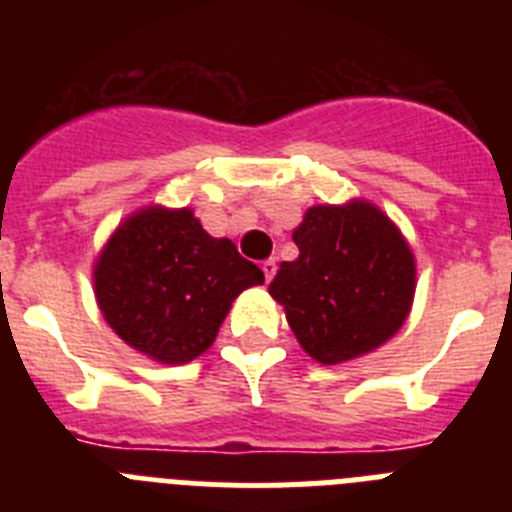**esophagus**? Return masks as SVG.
Masks as SVG:
<instances>
[{
	"instance_id": "34e87169",
	"label": "esophagus",
	"mask_w": 512,
	"mask_h": 512,
	"mask_svg": "<svg viewBox=\"0 0 512 512\" xmlns=\"http://www.w3.org/2000/svg\"><path fill=\"white\" fill-rule=\"evenodd\" d=\"M261 269H264V279H266V282H271V277L277 274V261L266 259L264 264H261Z\"/></svg>"
}]
</instances>
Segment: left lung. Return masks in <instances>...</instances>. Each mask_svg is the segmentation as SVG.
I'll list each match as a JSON object with an SVG mask.
<instances>
[{
    "label": "left lung",
    "mask_w": 512,
    "mask_h": 512,
    "mask_svg": "<svg viewBox=\"0 0 512 512\" xmlns=\"http://www.w3.org/2000/svg\"><path fill=\"white\" fill-rule=\"evenodd\" d=\"M300 256L282 261L269 295L320 364L382 346L408 318L415 261L390 217L369 202L318 205L292 233Z\"/></svg>",
    "instance_id": "8db88e82"
}]
</instances>
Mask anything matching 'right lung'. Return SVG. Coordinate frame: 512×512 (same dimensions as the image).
Masks as SVG:
<instances>
[{"mask_svg":"<svg viewBox=\"0 0 512 512\" xmlns=\"http://www.w3.org/2000/svg\"><path fill=\"white\" fill-rule=\"evenodd\" d=\"M264 271L233 241L205 233L192 210L148 207L117 228L94 266L104 320L161 364L205 354L243 289Z\"/></svg>","mask_w":512,"mask_h":512,"instance_id":"right-lung-1","label":"right lung"}]
</instances>
